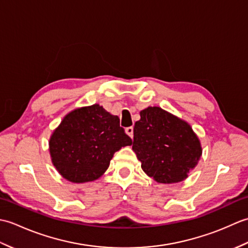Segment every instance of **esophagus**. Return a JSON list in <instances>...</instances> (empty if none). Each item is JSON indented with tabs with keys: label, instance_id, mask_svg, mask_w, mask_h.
<instances>
[{
	"label": "esophagus",
	"instance_id": "obj_1",
	"mask_svg": "<svg viewBox=\"0 0 248 248\" xmlns=\"http://www.w3.org/2000/svg\"><path fill=\"white\" fill-rule=\"evenodd\" d=\"M125 133H127L131 139H133V128L132 127L125 128Z\"/></svg>",
	"mask_w": 248,
	"mask_h": 248
}]
</instances>
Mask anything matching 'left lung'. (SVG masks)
I'll return each mask as SVG.
<instances>
[{
    "label": "left lung",
    "instance_id": "8db88e82",
    "mask_svg": "<svg viewBox=\"0 0 248 248\" xmlns=\"http://www.w3.org/2000/svg\"><path fill=\"white\" fill-rule=\"evenodd\" d=\"M132 149L141 170L157 183L181 182L197 166L202 148L191 124L159 107L140 112Z\"/></svg>",
    "mask_w": 248,
    "mask_h": 248
}]
</instances>
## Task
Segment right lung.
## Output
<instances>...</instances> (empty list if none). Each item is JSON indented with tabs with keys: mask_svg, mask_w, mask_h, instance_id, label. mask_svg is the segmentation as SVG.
Returning a JSON list of instances; mask_svg holds the SVG:
<instances>
[{
	"mask_svg": "<svg viewBox=\"0 0 248 248\" xmlns=\"http://www.w3.org/2000/svg\"><path fill=\"white\" fill-rule=\"evenodd\" d=\"M119 117L94 103L68 113L49 140L52 164L72 183L97 180L107 171L116 151L132 145Z\"/></svg>",
	"mask_w": 248,
	"mask_h": 248,
	"instance_id": "right-lung-1",
	"label": "right lung"
}]
</instances>
